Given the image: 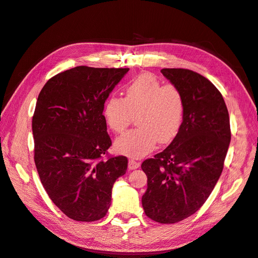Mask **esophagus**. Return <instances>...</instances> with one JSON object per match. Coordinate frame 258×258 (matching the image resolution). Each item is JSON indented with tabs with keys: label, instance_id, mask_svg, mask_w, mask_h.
Listing matches in <instances>:
<instances>
[{
	"label": "esophagus",
	"instance_id": "1",
	"mask_svg": "<svg viewBox=\"0 0 258 258\" xmlns=\"http://www.w3.org/2000/svg\"><path fill=\"white\" fill-rule=\"evenodd\" d=\"M140 167V162L136 161L135 159H129V162H128V168L130 170H135V169H138Z\"/></svg>",
	"mask_w": 258,
	"mask_h": 258
}]
</instances>
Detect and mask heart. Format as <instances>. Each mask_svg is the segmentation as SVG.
<instances>
[{
  "label": "heart",
  "mask_w": 258,
  "mask_h": 258,
  "mask_svg": "<svg viewBox=\"0 0 258 258\" xmlns=\"http://www.w3.org/2000/svg\"><path fill=\"white\" fill-rule=\"evenodd\" d=\"M185 102L181 90L165 85L152 74H141L124 88V98L111 96L103 106V118L115 134L128 127L136 115L138 127L115 141L116 151L140 158L153 151L156 144L173 140L181 128Z\"/></svg>",
  "instance_id": "obj_1"
}]
</instances>
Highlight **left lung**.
Returning <instances> with one entry per match:
<instances>
[{"mask_svg":"<svg viewBox=\"0 0 258 258\" xmlns=\"http://www.w3.org/2000/svg\"><path fill=\"white\" fill-rule=\"evenodd\" d=\"M184 97L183 121L170 145L142 163L145 214L160 224L181 222L202 207L224 168L230 122L222 93L205 76L186 69H162Z\"/></svg>","mask_w":258,"mask_h":258,"instance_id":"obj_1","label":"left lung"}]
</instances>
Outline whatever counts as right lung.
Masks as SVG:
<instances>
[{"mask_svg":"<svg viewBox=\"0 0 258 258\" xmlns=\"http://www.w3.org/2000/svg\"><path fill=\"white\" fill-rule=\"evenodd\" d=\"M129 69L76 67L45 84L32 118L34 161L51 201L68 217L95 222L111 206L124 156L103 160L112 145L103 118L110 93Z\"/></svg>","mask_w":258,"mask_h":258,"instance_id":"obj_1","label":"right lung"}]
</instances>
